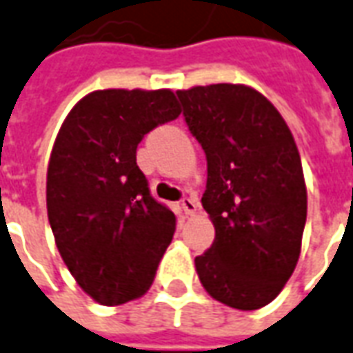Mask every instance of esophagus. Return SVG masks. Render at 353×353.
Segmentation results:
<instances>
[{"instance_id":"obj_1","label":"esophagus","mask_w":353,"mask_h":353,"mask_svg":"<svg viewBox=\"0 0 353 353\" xmlns=\"http://www.w3.org/2000/svg\"><path fill=\"white\" fill-rule=\"evenodd\" d=\"M181 210L185 211V215H194L198 211V203L192 198H183L181 200Z\"/></svg>"}]
</instances>
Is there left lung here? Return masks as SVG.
<instances>
[{"label":"left lung","instance_id":"left-lung-1","mask_svg":"<svg viewBox=\"0 0 353 353\" xmlns=\"http://www.w3.org/2000/svg\"><path fill=\"white\" fill-rule=\"evenodd\" d=\"M177 97L208 159L202 205L215 241L194 258L200 283L232 309H262L281 294L301 252L307 187L296 140L249 85H194Z\"/></svg>","mask_w":353,"mask_h":353}]
</instances>
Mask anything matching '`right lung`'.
Listing matches in <instances>:
<instances>
[{
	"instance_id": "1",
	"label": "right lung",
	"mask_w": 353,
	"mask_h": 353,
	"mask_svg": "<svg viewBox=\"0 0 353 353\" xmlns=\"http://www.w3.org/2000/svg\"><path fill=\"white\" fill-rule=\"evenodd\" d=\"M181 114L170 90H99L65 117L46 174V210L78 286L114 307L150 290L176 215L150 194L137 148Z\"/></svg>"
}]
</instances>
